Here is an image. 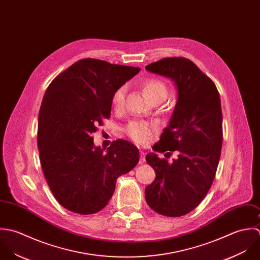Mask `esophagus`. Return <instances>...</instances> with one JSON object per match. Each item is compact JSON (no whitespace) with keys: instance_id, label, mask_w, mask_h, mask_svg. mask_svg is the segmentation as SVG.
Returning <instances> with one entry per match:
<instances>
[{"instance_id":"obj_1","label":"esophagus","mask_w":260,"mask_h":260,"mask_svg":"<svg viewBox=\"0 0 260 260\" xmlns=\"http://www.w3.org/2000/svg\"><path fill=\"white\" fill-rule=\"evenodd\" d=\"M140 155H141V157H140V161H139V162H140L141 165H143V164L145 162V160H146V153H145L144 151H141V152H140Z\"/></svg>"}]
</instances>
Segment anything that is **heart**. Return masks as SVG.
<instances>
[{
  "label": "heart",
  "mask_w": 260,
  "mask_h": 260,
  "mask_svg": "<svg viewBox=\"0 0 260 260\" xmlns=\"http://www.w3.org/2000/svg\"><path fill=\"white\" fill-rule=\"evenodd\" d=\"M142 88L146 96L152 102L164 101L168 95L167 85L157 78H149L142 82ZM127 91V86L122 84L118 86L111 95V104L114 108L118 109L122 107L125 94ZM156 127L153 123L144 120H132L124 127V133L137 144L146 145L148 144L154 135Z\"/></svg>",
  "instance_id": "1"
}]
</instances>
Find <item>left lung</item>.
<instances>
[{"label": "left lung", "mask_w": 260, "mask_h": 260, "mask_svg": "<svg viewBox=\"0 0 260 260\" xmlns=\"http://www.w3.org/2000/svg\"><path fill=\"white\" fill-rule=\"evenodd\" d=\"M150 72L171 78L178 101L169 125L153 147L169 162L149 153L147 162L155 181L146 187V201L155 212L180 217L197 207L211 188L222 149V109L214 82L190 59L169 57L146 66Z\"/></svg>", "instance_id": "left-lung-1"}]
</instances>
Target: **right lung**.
Returning <instances> with one entry per match:
<instances>
[{
	"instance_id": "obj_1",
	"label": "right lung",
	"mask_w": 260,
	"mask_h": 260,
	"mask_svg": "<svg viewBox=\"0 0 260 260\" xmlns=\"http://www.w3.org/2000/svg\"><path fill=\"white\" fill-rule=\"evenodd\" d=\"M140 68L81 59L48 86L38 117V150L50 190L60 205L88 215L104 209L116 179L140 159L138 148L124 140L102 149L92 134L109 118L113 91Z\"/></svg>"
}]
</instances>
